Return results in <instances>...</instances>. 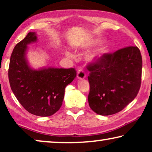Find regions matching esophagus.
<instances>
[{"mask_svg":"<svg viewBox=\"0 0 152 152\" xmlns=\"http://www.w3.org/2000/svg\"><path fill=\"white\" fill-rule=\"evenodd\" d=\"M77 77L79 80H84L86 77V73L82 69H80L77 71Z\"/></svg>","mask_w":152,"mask_h":152,"instance_id":"esophagus-1","label":"esophagus"}]
</instances>
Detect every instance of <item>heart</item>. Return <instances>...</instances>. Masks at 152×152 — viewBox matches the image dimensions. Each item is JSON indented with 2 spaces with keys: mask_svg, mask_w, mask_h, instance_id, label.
Here are the masks:
<instances>
[{
  "mask_svg": "<svg viewBox=\"0 0 152 152\" xmlns=\"http://www.w3.org/2000/svg\"><path fill=\"white\" fill-rule=\"evenodd\" d=\"M99 42H100V40L96 39L93 43H91V44H96ZM109 45L107 44H102L99 48H97V49H95V50H93L92 53L89 54L87 57V59L89 61L93 62V63H99L109 54ZM66 54L68 55H70L68 53Z\"/></svg>",
  "mask_w": 152,
  "mask_h": 152,
  "instance_id": "1",
  "label": "heart"
}]
</instances>
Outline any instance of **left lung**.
Returning <instances> with one entry per match:
<instances>
[{
	"mask_svg": "<svg viewBox=\"0 0 152 152\" xmlns=\"http://www.w3.org/2000/svg\"><path fill=\"white\" fill-rule=\"evenodd\" d=\"M142 67V56L136 46L118 50L108 54L99 63L89 64L91 109L101 115L122 111L138 94Z\"/></svg>",
	"mask_w": 152,
	"mask_h": 152,
	"instance_id": "obj_1",
	"label": "left lung"
}]
</instances>
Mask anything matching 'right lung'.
Instances as JSON below:
<instances>
[{
  "instance_id": "right-lung-1",
  "label": "right lung",
  "mask_w": 152,
  "mask_h": 152,
  "mask_svg": "<svg viewBox=\"0 0 152 152\" xmlns=\"http://www.w3.org/2000/svg\"><path fill=\"white\" fill-rule=\"evenodd\" d=\"M37 41L35 32H29L14 47L10 57L8 77L16 99L33 115L47 117L59 111L66 86L76 77L74 68H41L35 70L26 58L28 45Z\"/></svg>"
}]
</instances>
